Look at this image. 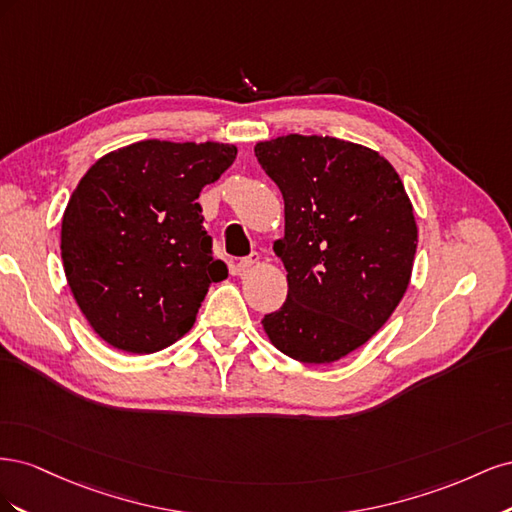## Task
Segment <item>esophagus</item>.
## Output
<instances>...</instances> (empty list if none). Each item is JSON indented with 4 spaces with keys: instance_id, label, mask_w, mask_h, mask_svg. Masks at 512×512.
I'll list each match as a JSON object with an SVG mask.
<instances>
[{
    "instance_id": "34e87169",
    "label": "esophagus",
    "mask_w": 512,
    "mask_h": 512,
    "mask_svg": "<svg viewBox=\"0 0 512 512\" xmlns=\"http://www.w3.org/2000/svg\"><path fill=\"white\" fill-rule=\"evenodd\" d=\"M258 254L256 252H252L250 256H245V258H239L237 260V265H235V271L241 275V273H245V271H250L254 265H256V262H258Z\"/></svg>"
}]
</instances>
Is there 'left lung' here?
<instances>
[{
	"mask_svg": "<svg viewBox=\"0 0 512 512\" xmlns=\"http://www.w3.org/2000/svg\"><path fill=\"white\" fill-rule=\"evenodd\" d=\"M284 196L273 250L288 271L286 303L262 318L271 342L301 363H333L389 320L408 288L416 222L395 168L333 136L288 134L256 145Z\"/></svg>",
	"mask_w": 512,
	"mask_h": 512,
	"instance_id": "1",
	"label": "left lung"
}]
</instances>
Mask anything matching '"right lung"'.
Instances as JSON below:
<instances>
[{"mask_svg": "<svg viewBox=\"0 0 512 512\" xmlns=\"http://www.w3.org/2000/svg\"><path fill=\"white\" fill-rule=\"evenodd\" d=\"M235 158L232 145L141 141L83 175L61 220V260L104 342L149 354L192 329L209 286L228 275L196 198Z\"/></svg>", "mask_w": 512, "mask_h": 512, "instance_id": "1", "label": "right lung"}]
</instances>
